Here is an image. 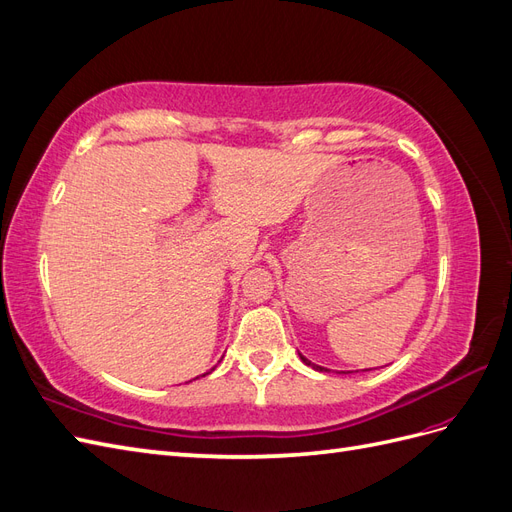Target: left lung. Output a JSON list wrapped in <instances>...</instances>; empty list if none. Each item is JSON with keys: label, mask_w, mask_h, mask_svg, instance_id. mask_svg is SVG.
I'll return each instance as SVG.
<instances>
[{"label": "left lung", "mask_w": 512, "mask_h": 512, "mask_svg": "<svg viewBox=\"0 0 512 512\" xmlns=\"http://www.w3.org/2000/svg\"><path fill=\"white\" fill-rule=\"evenodd\" d=\"M299 356H301V361H303V363H305V365H309V367H314V369H316V371H329V369H327V367H320V365H314V363H312V361H307V359H305V356H303V354H299Z\"/></svg>", "instance_id": "left-lung-1"}]
</instances>
